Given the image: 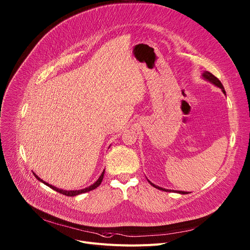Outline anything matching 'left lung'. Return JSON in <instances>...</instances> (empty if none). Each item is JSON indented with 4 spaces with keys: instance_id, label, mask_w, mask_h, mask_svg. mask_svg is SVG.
<instances>
[{
    "instance_id": "left-lung-1",
    "label": "left lung",
    "mask_w": 250,
    "mask_h": 250,
    "mask_svg": "<svg viewBox=\"0 0 250 250\" xmlns=\"http://www.w3.org/2000/svg\"><path fill=\"white\" fill-rule=\"evenodd\" d=\"M203 77L206 79V80H208V82H211V83H213L214 85H216L217 87L221 88V89H222V91L224 92V93H225V90H224V87H223L222 83L220 82L219 79H218L217 77H215V76H214L212 73H209V72L206 71V72H204V73H203ZM149 182L151 183V186H153L154 188H158V189H160V190H164V191H175V192H178V193H182V194H187V193H188V192H187V191H181V190H170V189L162 188H160V187H157V186L153 185V183H152L151 181H149Z\"/></svg>"
}]
</instances>
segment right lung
Returning <instances> with one entry per match:
<instances>
[{"instance_id":"1","label":"right lung","mask_w":250,"mask_h":250,"mask_svg":"<svg viewBox=\"0 0 250 250\" xmlns=\"http://www.w3.org/2000/svg\"><path fill=\"white\" fill-rule=\"evenodd\" d=\"M105 171V170H104ZM104 171L101 173V175H100V177L98 178V180L95 182V183H93V185L92 186H90L89 188H84V189H80V190H62V189H60V188H57L56 187H54V186H50V185H48V183H46V182H44L43 180H42L41 178H39L35 173H33L34 174V176L39 180V181H42V182H43L44 185H46L47 187H49L50 188H52L54 190H56V191H58V192H60V193H62V194H64V195H68V196H74V195H78V194H81V193H84V192H87V191H90V190H92V189H95L96 188H98L99 186H100V183H101V181H102V179H103V175H104Z\"/></svg>"}]
</instances>
